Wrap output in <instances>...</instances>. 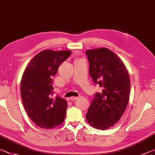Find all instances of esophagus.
<instances>
[{
	"label": "esophagus",
	"mask_w": 155,
	"mask_h": 155,
	"mask_svg": "<svg viewBox=\"0 0 155 155\" xmlns=\"http://www.w3.org/2000/svg\"><path fill=\"white\" fill-rule=\"evenodd\" d=\"M77 99H78V97H74V96H72V97L70 98V100L71 101H75L76 100H77Z\"/></svg>",
	"instance_id": "esophagus-1"
}]
</instances>
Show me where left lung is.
Masks as SVG:
<instances>
[{"instance_id":"obj_1","label":"left lung","mask_w":155,"mask_h":155,"mask_svg":"<svg viewBox=\"0 0 155 155\" xmlns=\"http://www.w3.org/2000/svg\"><path fill=\"white\" fill-rule=\"evenodd\" d=\"M89 73L102 91L94 97L86 114L93 127L105 130L114 125L124 113L130 93V78L125 64L107 48L85 51Z\"/></svg>"}]
</instances>
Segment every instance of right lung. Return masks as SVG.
I'll return each instance as SVG.
<instances>
[{
    "mask_svg": "<svg viewBox=\"0 0 155 155\" xmlns=\"http://www.w3.org/2000/svg\"><path fill=\"white\" fill-rule=\"evenodd\" d=\"M70 54V51H43L31 60L22 76L20 93L24 108L32 121L42 128H53L65 119L67 102L53 97V77Z\"/></svg>",
    "mask_w": 155,
    "mask_h": 155,
    "instance_id": "1",
    "label": "right lung"
}]
</instances>
